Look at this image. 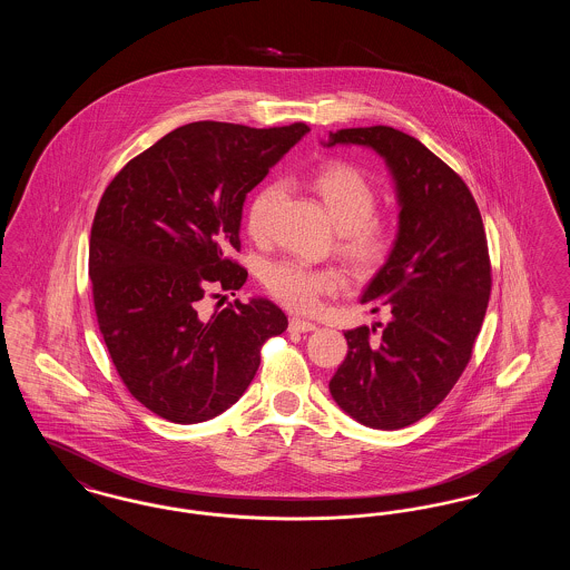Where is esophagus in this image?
Here are the masks:
<instances>
[{"instance_id":"34e87169","label":"esophagus","mask_w":570,"mask_h":570,"mask_svg":"<svg viewBox=\"0 0 570 570\" xmlns=\"http://www.w3.org/2000/svg\"><path fill=\"white\" fill-rule=\"evenodd\" d=\"M291 331H295V333H309V331H316V325L314 323H309V321H301V318H291V325H288Z\"/></svg>"}]
</instances>
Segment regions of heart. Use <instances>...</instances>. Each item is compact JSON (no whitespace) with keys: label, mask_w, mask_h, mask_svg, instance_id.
<instances>
[{"label":"heart","mask_w":570,"mask_h":570,"mask_svg":"<svg viewBox=\"0 0 570 570\" xmlns=\"http://www.w3.org/2000/svg\"><path fill=\"white\" fill-rule=\"evenodd\" d=\"M312 188L325 205L337 228V249L356 269H374L393 247L389 219L376 216V190L372 181L353 164L326 163L312 175ZM282 198V186L269 181L254 191L245 212V226L254 239L269 233L273 212ZM265 286L286 307L312 314L323 305L325 295L342 286L340 273L314 269L286 258L272 263L265 272Z\"/></svg>","instance_id":"1"}]
</instances>
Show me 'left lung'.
<instances>
[{
  "instance_id": "obj_1",
  "label": "left lung",
  "mask_w": 570,
  "mask_h": 570,
  "mask_svg": "<svg viewBox=\"0 0 570 570\" xmlns=\"http://www.w3.org/2000/svg\"><path fill=\"white\" fill-rule=\"evenodd\" d=\"M326 147H372L389 166L397 203L395 245L361 303L391 321L346 331L348 354L328 382L337 406L374 430H402L455 386L488 312L491 263L476 200L421 140L389 126L346 128Z\"/></svg>"
}]
</instances>
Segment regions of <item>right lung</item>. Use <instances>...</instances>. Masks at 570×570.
I'll list each match as a JSON object with an SVG mask.
<instances>
[{"label": "right lung", "instance_id": "obj_1", "mask_svg": "<svg viewBox=\"0 0 570 570\" xmlns=\"http://www.w3.org/2000/svg\"><path fill=\"white\" fill-rule=\"evenodd\" d=\"M307 132L194 121L132 158L100 198L89 239L98 326L126 389L166 421L203 423L233 406L263 344L288 326L267 298L216 314L203 298L244 286L230 254L245 196Z\"/></svg>", "mask_w": 570, "mask_h": 570}]
</instances>
